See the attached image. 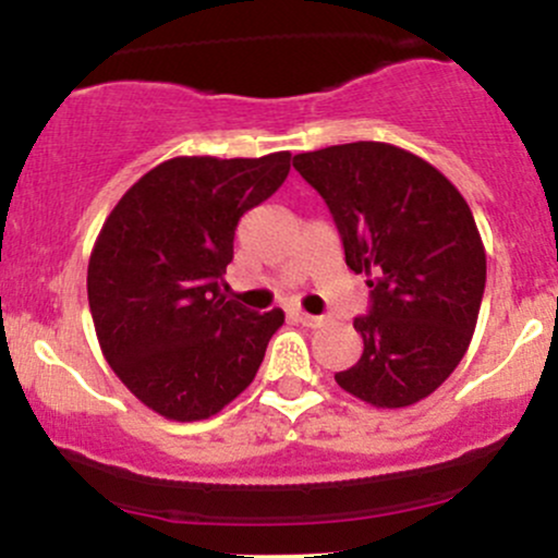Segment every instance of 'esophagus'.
<instances>
[{
  "instance_id": "obj_1",
  "label": "esophagus",
  "mask_w": 558,
  "mask_h": 558,
  "mask_svg": "<svg viewBox=\"0 0 558 558\" xmlns=\"http://www.w3.org/2000/svg\"><path fill=\"white\" fill-rule=\"evenodd\" d=\"M296 319L301 325H306V328H317V325H323V317L310 315V312H296Z\"/></svg>"
}]
</instances>
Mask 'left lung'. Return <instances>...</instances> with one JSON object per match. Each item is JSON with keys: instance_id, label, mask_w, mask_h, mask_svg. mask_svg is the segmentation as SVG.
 <instances>
[{"instance_id": "left-lung-1", "label": "left lung", "mask_w": 558, "mask_h": 558, "mask_svg": "<svg viewBox=\"0 0 558 558\" xmlns=\"http://www.w3.org/2000/svg\"><path fill=\"white\" fill-rule=\"evenodd\" d=\"M328 204L345 265L367 275L354 319L364 351L336 383L377 409L430 396L457 369L477 325L485 248L470 204L430 162L380 141L293 157Z\"/></svg>"}]
</instances>
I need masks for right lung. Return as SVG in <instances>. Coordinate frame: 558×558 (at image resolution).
Segmentation results:
<instances>
[{"instance_id": "right-lung-1", "label": "right lung", "mask_w": 558, "mask_h": 558, "mask_svg": "<svg viewBox=\"0 0 558 558\" xmlns=\"http://www.w3.org/2000/svg\"><path fill=\"white\" fill-rule=\"evenodd\" d=\"M291 155L175 157L125 191L88 259L101 354L141 403L178 422L220 412L257 375L283 312L226 301L243 213L270 198Z\"/></svg>"}]
</instances>
